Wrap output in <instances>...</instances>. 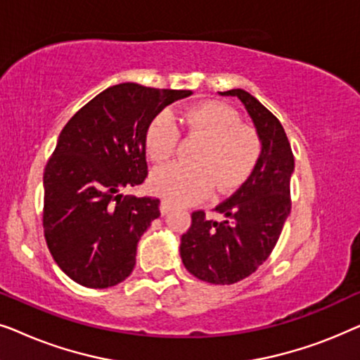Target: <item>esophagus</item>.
<instances>
[{
  "mask_svg": "<svg viewBox=\"0 0 360 360\" xmlns=\"http://www.w3.org/2000/svg\"><path fill=\"white\" fill-rule=\"evenodd\" d=\"M170 210H172V203H170V201L162 200V203H160V213L165 216V214L170 213Z\"/></svg>",
  "mask_w": 360,
  "mask_h": 360,
  "instance_id": "obj_1",
  "label": "esophagus"
}]
</instances>
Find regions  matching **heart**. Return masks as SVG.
<instances>
[{"label": "heart", "mask_w": 360, "mask_h": 360, "mask_svg": "<svg viewBox=\"0 0 360 360\" xmlns=\"http://www.w3.org/2000/svg\"><path fill=\"white\" fill-rule=\"evenodd\" d=\"M181 121L206 141L193 157L195 165L172 164L152 174L157 195L175 205H190L206 198L214 186L228 193L249 179L260 157V137L254 127L240 124L238 111L221 101H205L186 110ZM179 139L174 116L160 112L147 127V154L157 164L170 160Z\"/></svg>", "instance_id": "heart-1"}]
</instances>
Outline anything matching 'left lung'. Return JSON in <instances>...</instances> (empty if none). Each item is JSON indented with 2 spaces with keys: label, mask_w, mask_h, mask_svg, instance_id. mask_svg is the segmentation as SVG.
<instances>
[{
  "label": "left lung",
  "mask_w": 360,
  "mask_h": 360,
  "mask_svg": "<svg viewBox=\"0 0 360 360\" xmlns=\"http://www.w3.org/2000/svg\"><path fill=\"white\" fill-rule=\"evenodd\" d=\"M243 103L260 137L257 165L243 186L216 206L221 219L205 211L191 214L181 236L180 257L196 278L231 285L254 274L272 252L290 214V179L295 170L292 147L282 124L250 93L236 88L219 91Z\"/></svg>",
  "instance_id": "obj_1"
}]
</instances>
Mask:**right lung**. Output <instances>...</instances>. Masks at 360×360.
<instances>
[{
	"instance_id": "add662e5",
	"label": "right lung",
	"mask_w": 360,
	"mask_h": 360,
	"mask_svg": "<svg viewBox=\"0 0 360 360\" xmlns=\"http://www.w3.org/2000/svg\"><path fill=\"white\" fill-rule=\"evenodd\" d=\"M190 90L139 83L106 88L63 127L44 172V234L58 267L88 288L129 277L141 236L159 218L157 198L122 196L147 176L146 132Z\"/></svg>"
}]
</instances>
